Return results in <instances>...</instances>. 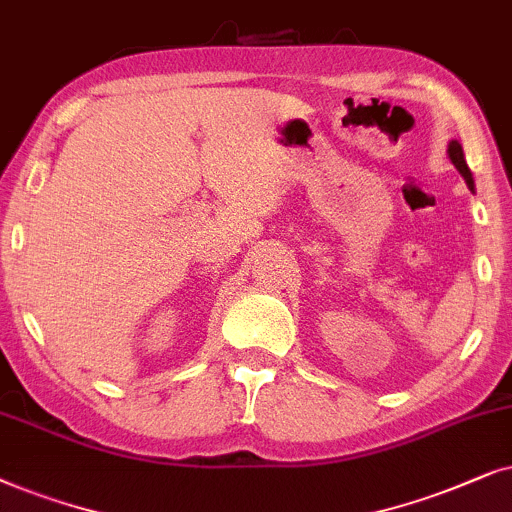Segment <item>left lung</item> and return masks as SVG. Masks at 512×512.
<instances>
[{
  "label": "left lung",
  "instance_id": "1",
  "mask_svg": "<svg viewBox=\"0 0 512 512\" xmlns=\"http://www.w3.org/2000/svg\"><path fill=\"white\" fill-rule=\"evenodd\" d=\"M449 159H452V163L456 166V170H459V173L463 175V180H466V185L473 189V175H470V168H468V163H466V159H463V149H461V145L456 140H452L449 142Z\"/></svg>",
  "mask_w": 512,
  "mask_h": 512
}]
</instances>
